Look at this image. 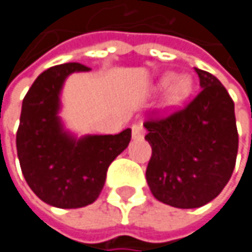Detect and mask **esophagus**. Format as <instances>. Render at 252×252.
<instances>
[{
  "label": "esophagus",
  "mask_w": 252,
  "mask_h": 252,
  "mask_svg": "<svg viewBox=\"0 0 252 252\" xmlns=\"http://www.w3.org/2000/svg\"><path fill=\"white\" fill-rule=\"evenodd\" d=\"M131 135H132V138H143L144 128L140 124H134V126H131Z\"/></svg>",
  "instance_id": "1"
}]
</instances>
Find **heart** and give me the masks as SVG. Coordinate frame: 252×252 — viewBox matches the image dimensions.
I'll use <instances>...</instances> for the list:
<instances>
[{"label": "heart", "mask_w": 252, "mask_h": 252, "mask_svg": "<svg viewBox=\"0 0 252 252\" xmlns=\"http://www.w3.org/2000/svg\"><path fill=\"white\" fill-rule=\"evenodd\" d=\"M158 87L163 89V106L174 109L188 100L194 89V80L189 74L166 73L159 80Z\"/></svg>", "instance_id": "heart-1"}]
</instances>
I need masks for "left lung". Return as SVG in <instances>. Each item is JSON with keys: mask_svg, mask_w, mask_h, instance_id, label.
Masks as SVG:
<instances>
[{"mask_svg": "<svg viewBox=\"0 0 252 252\" xmlns=\"http://www.w3.org/2000/svg\"><path fill=\"white\" fill-rule=\"evenodd\" d=\"M195 73L198 96L185 109L144 124L152 146L149 188L156 200L178 209L215 200L232 176L238 153L233 100L213 74Z\"/></svg>", "mask_w": 252, "mask_h": 252, "instance_id": "obj_1", "label": "left lung"}]
</instances>
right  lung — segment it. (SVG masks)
<instances>
[{"mask_svg": "<svg viewBox=\"0 0 252 252\" xmlns=\"http://www.w3.org/2000/svg\"><path fill=\"white\" fill-rule=\"evenodd\" d=\"M90 71L78 63L51 67L34 80L23 99L16 144L30 189L46 204L78 209L100 194L114 159L126 149L131 129L115 135L77 137L60 117L67 77Z\"/></svg>", "mask_w": 252, "mask_h": 252, "instance_id": "1", "label": "right lung"}]
</instances>
